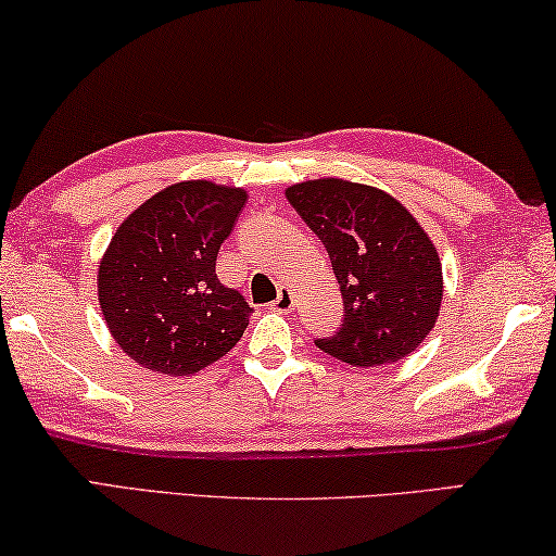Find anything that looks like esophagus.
Returning a JSON list of instances; mask_svg holds the SVG:
<instances>
[{"label":"esophagus","instance_id":"obj_1","mask_svg":"<svg viewBox=\"0 0 556 556\" xmlns=\"http://www.w3.org/2000/svg\"><path fill=\"white\" fill-rule=\"evenodd\" d=\"M294 306V289L292 287H279V294L275 302H271V309L277 312H292Z\"/></svg>","mask_w":556,"mask_h":556}]
</instances>
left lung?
Masks as SVG:
<instances>
[{"label": "left lung", "mask_w": 556, "mask_h": 556, "mask_svg": "<svg viewBox=\"0 0 556 556\" xmlns=\"http://www.w3.org/2000/svg\"><path fill=\"white\" fill-rule=\"evenodd\" d=\"M287 200L329 252L343 299L324 354L356 368L393 364L433 331L443 267L420 223L389 192L341 178L287 188Z\"/></svg>", "instance_id": "left-lung-1"}]
</instances>
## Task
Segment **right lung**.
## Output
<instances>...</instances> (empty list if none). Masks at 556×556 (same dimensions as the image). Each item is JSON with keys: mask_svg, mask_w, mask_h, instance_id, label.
Here are the masks:
<instances>
[{"mask_svg": "<svg viewBox=\"0 0 556 556\" xmlns=\"http://www.w3.org/2000/svg\"><path fill=\"white\" fill-rule=\"evenodd\" d=\"M247 202L210 180L167 185L123 219L99 264L111 337L138 366L190 376L223 358L252 306L215 275L219 244Z\"/></svg>", "mask_w": 556, "mask_h": 556, "instance_id": "1", "label": "right lung"}]
</instances>
